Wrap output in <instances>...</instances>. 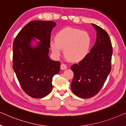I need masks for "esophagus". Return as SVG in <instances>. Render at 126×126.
<instances>
[{"instance_id":"esophagus-1","label":"esophagus","mask_w":126,"mask_h":126,"mask_svg":"<svg viewBox=\"0 0 126 126\" xmlns=\"http://www.w3.org/2000/svg\"><path fill=\"white\" fill-rule=\"evenodd\" d=\"M67 68H68V67H67L66 65L64 64V63H62V64L61 65V69L65 70V69H67Z\"/></svg>"}]
</instances>
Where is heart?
Returning <instances> with one entry per match:
<instances>
[{
  "instance_id": "1",
  "label": "heart",
  "mask_w": 126,
  "mask_h": 126,
  "mask_svg": "<svg viewBox=\"0 0 126 126\" xmlns=\"http://www.w3.org/2000/svg\"><path fill=\"white\" fill-rule=\"evenodd\" d=\"M56 42H50V48L56 56L63 54L67 59L73 62L83 60L91 47V38L89 33L78 29L67 28L60 31L55 37Z\"/></svg>"
}]
</instances>
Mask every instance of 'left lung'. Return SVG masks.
I'll use <instances>...</instances> for the list:
<instances>
[{"label":"left lung","instance_id":"8db88e82","mask_svg":"<svg viewBox=\"0 0 126 126\" xmlns=\"http://www.w3.org/2000/svg\"><path fill=\"white\" fill-rule=\"evenodd\" d=\"M92 25L97 32L95 44L83 60L70 68L74 75L72 92L84 99L92 97L101 90L111 70L113 51L111 39L104 29Z\"/></svg>","mask_w":126,"mask_h":126}]
</instances>
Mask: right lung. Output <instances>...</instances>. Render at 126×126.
Returning a JSON list of instances; mask_svg holds the SVG:
<instances>
[{"mask_svg": "<svg viewBox=\"0 0 126 126\" xmlns=\"http://www.w3.org/2000/svg\"><path fill=\"white\" fill-rule=\"evenodd\" d=\"M53 21L34 20L23 27L13 42V68L21 88L32 98H42L52 90V78L59 73L60 61L48 56ZM35 37L41 42L32 48L31 41Z\"/></svg>", "mask_w": 126, "mask_h": 126, "instance_id": "1", "label": "right lung"}]
</instances>
